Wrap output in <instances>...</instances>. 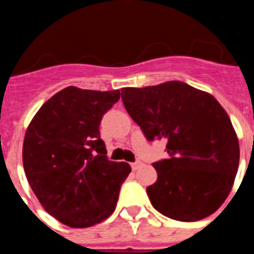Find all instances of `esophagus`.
I'll use <instances>...</instances> for the list:
<instances>
[{
  "instance_id": "34e87169",
  "label": "esophagus",
  "mask_w": 254,
  "mask_h": 254,
  "mask_svg": "<svg viewBox=\"0 0 254 254\" xmlns=\"http://www.w3.org/2000/svg\"><path fill=\"white\" fill-rule=\"evenodd\" d=\"M140 167H142V163H141V161H134V163H131L132 170H137Z\"/></svg>"
}]
</instances>
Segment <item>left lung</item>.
<instances>
[{"label":"left lung","mask_w":254,"mask_h":254,"mask_svg":"<svg viewBox=\"0 0 254 254\" xmlns=\"http://www.w3.org/2000/svg\"><path fill=\"white\" fill-rule=\"evenodd\" d=\"M121 91L145 137L168 140L169 158L152 164L158 181L146 188L155 210L178 221L214 214L230 193L239 165V142L224 108L182 81Z\"/></svg>","instance_id":"left-lung-1"}]
</instances>
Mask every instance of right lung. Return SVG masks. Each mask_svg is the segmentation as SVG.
<instances>
[{"label": "right lung", "mask_w": 254, "mask_h": 254, "mask_svg": "<svg viewBox=\"0 0 254 254\" xmlns=\"http://www.w3.org/2000/svg\"><path fill=\"white\" fill-rule=\"evenodd\" d=\"M121 91L68 86L47 100L26 129L22 164L44 210L71 228L113 214L128 163L108 160L99 126Z\"/></svg>", "instance_id": "right-lung-1"}]
</instances>
